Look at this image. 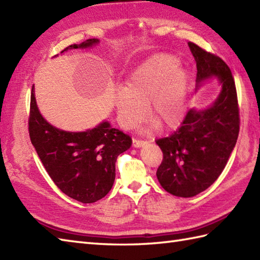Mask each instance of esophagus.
<instances>
[{"mask_svg":"<svg viewBox=\"0 0 260 260\" xmlns=\"http://www.w3.org/2000/svg\"><path fill=\"white\" fill-rule=\"evenodd\" d=\"M145 144H147L146 141H141V140L133 139V146L134 147H142V146H144Z\"/></svg>","mask_w":260,"mask_h":260,"instance_id":"1","label":"esophagus"}]
</instances>
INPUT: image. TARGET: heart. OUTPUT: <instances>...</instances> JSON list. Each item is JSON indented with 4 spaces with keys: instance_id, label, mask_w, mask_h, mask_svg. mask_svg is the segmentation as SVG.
Returning a JSON list of instances; mask_svg holds the SVG:
<instances>
[{
    "instance_id": "obj_1",
    "label": "heart",
    "mask_w": 260,
    "mask_h": 260,
    "mask_svg": "<svg viewBox=\"0 0 260 260\" xmlns=\"http://www.w3.org/2000/svg\"><path fill=\"white\" fill-rule=\"evenodd\" d=\"M171 54H156L141 63L127 79L126 88L117 91L115 106L120 124L132 128L147 113L165 128L178 127L185 115L187 76Z\"/></svg>"
}]
</instances>
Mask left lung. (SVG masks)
<instances>
[{"mask_svg":"<svg viewBox=\"0 0 260 260\" xmlns=\"http://www.w3.org/2000/svg\"><path fill=\"white\" fill-rule=\"evenodd\" d=\"M197 62V87L217 77L221 91L206 109L192 108L172 135L156 140L163 161L156 176L171 194L191 198L221 174L239 134V107L233 74L223 60L189 42Z\"/></svg>","mask_w":260,"mask_h":260,"instance_id":"obj_1","label":"left lung"}]
</instances>
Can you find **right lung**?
Listing matches in <instances>:
<instances>
[{"mask_svg": "<svg viewBox=\"0 0 260 260\" xmlns=\"http://www.w3.org/2000/svg\"><path fill=\"white\" fill-rule=\"evenodd\" d=\"M98 42V39H88L60 53L69 49L89 48ZM29 134L54 184L66 196L82 203L96 202L110 191L115 181L116 159L132 145L131 137L113 128L108 121L86 132H67L49 124L39 112L33 87Z\"/></svg>", "mask_w": 260, "mask_h": 260, "instance_id": "right-lung-1", "label": "right lung"}]
</instances>
